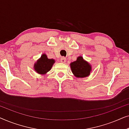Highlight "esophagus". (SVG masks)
Returning <instances> with one entry per match:
<instances>
[{
    "label": "esophagus",
    "mask_w": 129,
    "mask_h": 129,
    "mask_svg": "<svg viewBox=\"0 0 129 129\" xmlns=\"http://www.w3.org/2000/svg\"><path fill=\"white\" fill-rule=\"evenodd\" d=\"M60 61L61 63H65V62H66V58L64 57H61Z\"/></svg>",
    "instance_id": "obj_1"
}]
</instances>
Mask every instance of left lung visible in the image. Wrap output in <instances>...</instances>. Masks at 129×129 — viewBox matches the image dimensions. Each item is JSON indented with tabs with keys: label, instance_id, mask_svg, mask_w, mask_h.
<instances>
[{
	"label": "left lung",
	"instance_id": "obj_1",
	"mask_svg": "<svg viewBox=\"0 0 129 129\" xmlns=\"http://www.w3.org/2000/svg\"><path fill=\"white\" fill-rule=\"evenodd\" d=\"M72 73L77 77H84L90 75L91 69L90 65L84 61L82 56L77 57V60L70 64Z\"/></svg>",
	"mask_w": 129,
	"mask_h": 129
}]
</instances>
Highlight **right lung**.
Masks as SVG:
<instances>
[{
  "label": "right lung",
  "mask_w": 129,
  "mask_h": 129,
  "mask_svg": "<svg viewBox=\"0 0 129 129\" xmlns=\"http://www.w3.org/2000/svg\"><path fill=\"white\" fill-rule=\"evenodd\" d=\"M54 63L53 59H48L47 56L44 54L35 64V69L38 73L45 74L51 69Z\"/></svg>",
  "instance_id": "obj_1"
}]
</instances>
